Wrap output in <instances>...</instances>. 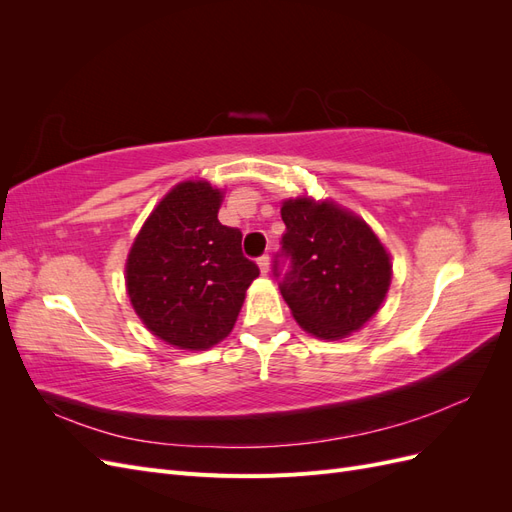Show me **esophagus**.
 I'll use <instances>...</instances> for the list:
<instances>
[{
  "instance_id": "esophagus-1",
  "label": "esophagus",
  "mask_w": 512,
  "mask_h": 512,
  "mask_svg": "<svg viewBox=\"0 0 512 512\" xmlns=\"http://www.w3.org/2000/svg\"><path fill=\"white\" fill-rule=\"evenodd\" d=\"M269 265H271L269 256H260V258H258V269H260V273H262V275H267V273H269Z\"/></svg>"
}]
</instances>
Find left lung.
I'll list each match as a JSON object with an SVG mask.
<instances>
[{
  "label": "left lung",
  "mask_w": 512,
  "mask_h": 512,
  "mask_svg": "<svg viewBox=\"0 0 512 512\" xmlns=\"http://www.w3.org/2000/svg\"><path fill=\"white\" fill-rule=\"evenodd\" d=\"M290 271L282 297L299 327L318 339L361 331L382 307L393 280L391 254L361 215L331 198L282 203Z\"/></svg>",
  "instance_id": "8db88e82"
}]
</instances>
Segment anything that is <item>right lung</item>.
<instances>
[{
	"instance_id": "add662e5",
	"label": "right lung",
	"mask_w": 512,
	"mask_h": 512,
	"mask_svg": "<svg viewBox=\"0 0 512 512\" xmlns=\"http://www.w3.org/2000/svg\"><path fill=\"white\" fill-rule=\"evenodd\" d=\"M224 190L185 179L138 230L126 258V292L145 329L179 350H207L235 327L258 267L241 232L218 220Z\"/></svg>"
}]
</instances>
